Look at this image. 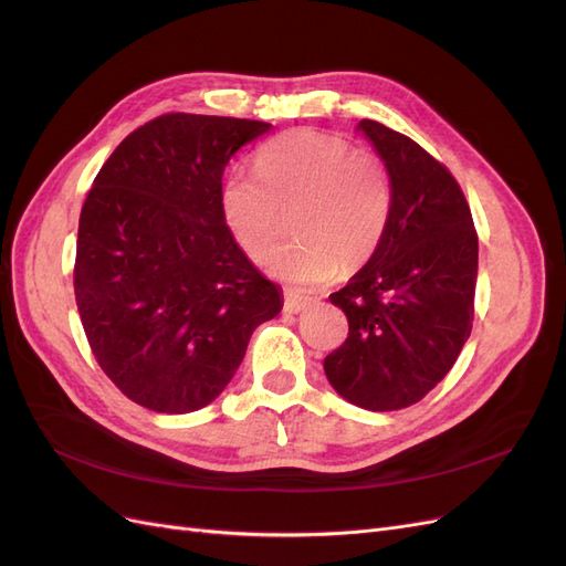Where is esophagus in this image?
Here are the masks:
<instances>
[{"mask_svg":"<svg viewBox=\"0 0 566 566\" xmlns=\"http://www.w3.org/2000/svg\"><path fill=\"white\" fill-rule=\"evenodd\" d=\"M312 304L310 297H302V295H295V293H285V300H283V310L287 314H300L302 310H306V306Z\"/></svg>","mask_w":566,"mask_h":566,"instance_id":"obj_1","label":"esophagus"}]
</instances>
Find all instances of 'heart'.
I'll return each instance as SVG.
<instances>
[{
	"instance_id": "heart-1",
	"label": "heart",
	"mask_w": 566,
	"mask_h": 566,
	"mask_svg": "<svg viewBox=\"0 0 566 566\" xmlns=\"http://www.w3.org/2000/svg\"><path fill=\"white\" fill-rule=\"evenodd\" d=\"M290 210L297 241L273 252L266 266L293 285H318L339 266H364L380 248L391 181L378 158L356 153L342 136L290 129L256 150L254 175L231 172L224 179L221 214L241 250L264 260Z\"/></svg>"
}]
</instances>
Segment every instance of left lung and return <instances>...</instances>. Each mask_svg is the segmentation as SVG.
<instances>
[{"label":"left lung","mask_w":566,"mask_h":566,"mask_svg":"<svg viewBox=\"0 0 566 566\" xmlns=\"http://www.w3.org/2000/svg\"><path fill=\"white\" fill-rule=\"evenodd\" d=\"M358 129L389 172L391 214L368 264L331 295L349 335L323 368L349 403L399 410L447 378L470 337L479 243L447 165L375 119Z\"/></svg>","instance_id":"left-lung-1"}]
</instances>
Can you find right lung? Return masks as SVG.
Wrapping results in <instances>:
<instances>
[{
    "label": "right lung",
    "mask_w": 566,
    "mask_h": 566,
    "mask_svg": "<svg viewBox=\"0 0 566 566\" xmlns=\"http://www.w3.org/2000/svg\"><path fill=\"white\" fill-rule=\"evenodd\" d=\"M269 129L160 115L113 150L82 205L73 283L84 335L113 385L156 413L214 401L252 331L283 306L221 214L224 167Z\"/></svg>",
    "instance_id": "add662e5"
}]
</instances>
